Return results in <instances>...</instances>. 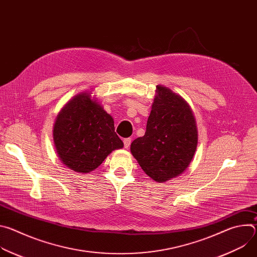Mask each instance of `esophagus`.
Instances as JSON below:
<instances>
[{"label": "esophagus", "mask_w": 257, "mask_h": 257, "mask_svg": "<svg viewBox=\"0 0 257 257\" xmlns=\"http://www.w3.org/2000/svg\"><path fill=\"white\" fill-rule=\"evenodd\" d=\"M124 148L125 149H128L129 146H130V144H131V139L130 138H126V139H124Z\"/></svg>", "instance_id": "1"}]
</instances>
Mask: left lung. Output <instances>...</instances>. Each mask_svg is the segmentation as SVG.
I'll return each mask as SVG.
<instances>
[{
    "mask_svg": "<svg viewBox=\"0 0 257 257\" xmlns=\"http://www.w3.org/2000/svg\"><path fill=\"white\" fill-rule=\"evenodd\" d=\"M198 140L196 121L188 102L158 85L146 132L131 143V154L146 175L166 182L190 165Z\"/></svg>",
    "mask_w": 257,
    "mask_h": 257,
    "instance_id": "8db88e82",
    "label": "left lung"
}]
</instances>
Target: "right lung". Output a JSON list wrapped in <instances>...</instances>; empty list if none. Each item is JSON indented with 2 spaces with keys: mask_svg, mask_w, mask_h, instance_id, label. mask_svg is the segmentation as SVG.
Instances as JSON below:
<instances>
[{
  "mask_svg": "<svg viewBox=\"0 0 257 257\" xmlns=\"http://www.w3.org/2000/svg\"><path fill=\"white\" fill-rule=\"evenodd\" d=\"M90 94L85 91L70 99L58 114L53 130L60 161L82 174L95 170L113 151L124 146L112 116Z\"/></svg>",
  "mask_w": 257,
  "mask_h": 257,
  "instance_id": "right-lung-1",
  "label": "right lung"
}]
</instances>
